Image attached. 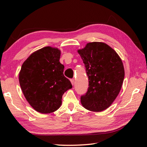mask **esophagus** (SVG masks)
Returning a JSON list of instances; mask_svg holds the SVG:
<instances>
[{
  "label": "esophagus",
  "instance_id": "obj_1",
  "mask_svg": "<svg viewBox=\"0 0 147 147\" xmlns=\"http://www.w3.org/2000/svg\"><path fill=\"white\" fill-rule=\"evenodd\" d=\"M71 84L72 85H74V79H71Z\"/></svg>",
  "mask_w": 147,
  "mask_h": 147
}]
</instances>
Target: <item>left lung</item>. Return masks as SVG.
Segmentation results:
<instances>
[{"label": "left lung", "mask_w": 147, "mask_h": 147, "mask_svg": "<svg viewBox=\"0 0 147 147\" xmlns=\"http://www.w3.org/2000/svg\"><path fill=\"white\" fill-rule=\"evenodd\" d=\"M85 64L89 84L81 96L85 109L100 112L110 106L121 89L124 78L123 62L113 49L105 43L92 42L78 51Z\"/></svg>", "instance_id": "8db88e82"}]
</instances>
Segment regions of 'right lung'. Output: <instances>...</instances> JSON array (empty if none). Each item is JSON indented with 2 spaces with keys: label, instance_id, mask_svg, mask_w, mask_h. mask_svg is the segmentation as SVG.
Listing matches in <instances>:
<instances>
[{
  "label": "right lung",
  "instance_id": "obj_1",
  "mask_svg": "<svg viewBox=\"0 0 147 147\" xmlns=\"http://www.w3.org/2000/svg\"><path fill=\"white\" fill-rule=\"evenodd\" d=\"M61 51L45 47L31 54L21 66L19 81L30 105L37 112L49 114L61 107L62 97L71 88L59 62Z\"/></svg>",
  "mask_w": 147,
  "mask_h": 147
}]
</instances>
